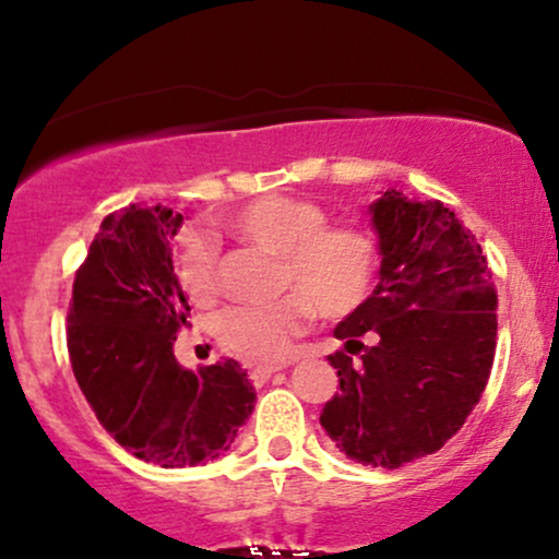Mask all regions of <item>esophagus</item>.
Instances as JSON below:
<instances>
[{
	"label": "esophagus",
	"mask_w": 559,
	"mask_h": 559,
	"mask_svg": "<svg viewBox=\"0 0 559 559\" xmlns=\"http://www.w3.org/2000/svg\"><path fill=\"white\" fill-rule=\"evenodd\" d=\"M288 365H292V360H288V362H275V365H260V368L249 370V378H252V383H258V386H260V383H265L273 373H278V370L288 368Z\"/></svg>",
	"instance_id": "obj_1"
}]
</instances>
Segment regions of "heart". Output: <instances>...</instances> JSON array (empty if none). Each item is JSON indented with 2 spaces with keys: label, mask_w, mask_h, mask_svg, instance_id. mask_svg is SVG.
Here are the masks:
<instances>
[{
  "label": "heart",
  "mask_w": 559,
  "mask_h": 559,
  "mask_svg": "<svg viewBox=\"0 0 559 559\" xmlns=\"http://www.w3.org/2000/svg\"><path fill=\"white\" fill-rule=\"evenodd\" d=\"M325 223L329 215L318 202L281 194L260 197L228 215V228L278 254V286L294 288L273 301L223 312L215 333L236 357L247 362L284 360L310 310L344 316L368 297L378 260L373 239L349 223ZM215 262L217 249L210 236H186L178 275L191 299H215Z\"/></svg>",
  "instance_id": "obj_1"
}]
</instances>
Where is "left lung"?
I'll use <instances>...</instances> for the list:
<instances>
[{"instance_id":"8db88e82","label":"left lung","mask_w":559,"mask_h":559,"mask_svg":"<svg viewBox=\"0 0 559 559\" xmlns=\"http://www.w3.org/2000/svg\"><path fill=\"white\" fill-rule=\"evenodd\" d=\"M378 286L333 329L338 391L320 426L355 463L402 467L463 428L489 381L497 292L476 236L439 199L370 204Z\"/></svg>"}]
</instances>
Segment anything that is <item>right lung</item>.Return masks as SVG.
<instances>
[{"instance_id": "right-lung-1", "label": "right lung", "mask_w": 559, "mask_h": 559, "mask_svg": "<svg viewBox=\"0 0 559 559\" xmlns=\"http://www.w3.org/2000/svg\"><path fill=\"white\" fill-rule=\"evenodd\" d=\"M181 226L163 204L107 215L68 312L70 365L96 420L133 457L163 467L226 454L258 402L236 360L194 373L173 355L191 310L173 254Z\"/></svg>"}]
</instances>
